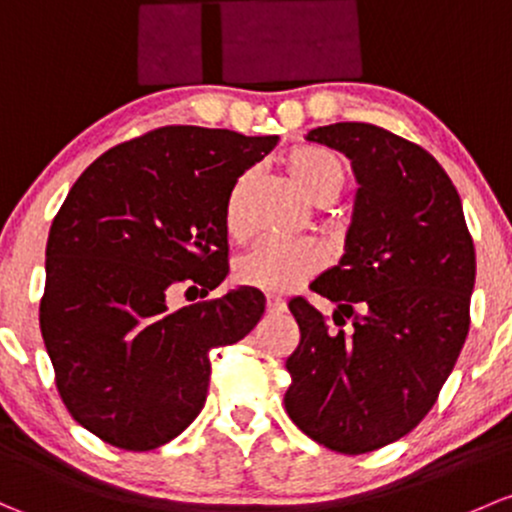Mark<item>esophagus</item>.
I'll list each match as a JSON object with an SVG mask.
<instances>
[{
    "label": "esophagus",
    "mask_w": 512,
    "mask_h": 512,
    "mask_svg": "<svg viewBox=\"0 0 512 512\" xmlns=\"http://www.w3.org/2000/svg\"><path fill=\"white\" fill-rule=\"evenodd\" d=\"M287 309V304H284V299H279V297H267V311H270V314H279V311H284Z\"/></svg>",
    "instance_id": "obj_1"
}]
</instances>
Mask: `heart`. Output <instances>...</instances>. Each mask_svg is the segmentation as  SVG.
<instances>
[{"mask_svg": "<svg viewBox=\"0 0 512 512\" xmlns=\"http://www.w3.org/2000/svg\"><path fill=\"white\" fill-rule=\"evenodd\" d=\"M287 169L299 191L316 206L336 201L346 186V169L333 152L319 147H299L287 157ZM240 188L230 193L225 206V225L230 233H240ZM321 252L309 242L265 240L240 257L235 274L247 287L262 292H292L301 282L319 272Z\"/></svg>", "mask_w": 512, "mask_h": 512, "instance_id": "obj_1", "label": "heart"}]
</instances>
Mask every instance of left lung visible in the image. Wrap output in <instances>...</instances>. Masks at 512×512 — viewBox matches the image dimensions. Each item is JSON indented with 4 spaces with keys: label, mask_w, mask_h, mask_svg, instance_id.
<instances>
[{
    "label": "left lung",
    "mask_w": 512,
    "mask_h": 512,
    "mask_svg": "<svg viewBox=\"0 0 512 512\" xmlns=\"http://www.w3.org/2000/svg\"><path fill=\"white\" fill-rule=\"evenodd\" d=\"M351 159L358 191L346 252L311 282L336 304L333 331L304 299L289 301L299 346L287 358L284 407L306 437L368 454L412 432L437 402L469 333L476 252L439 161L365 122L306 134Z\"/></svg>",
    "instance_id": "8db88e82"
}]
</instances>
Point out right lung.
Here are the masks:
<instances>
[{"label": "right lung", "mask_w": 512, "mask_h": 512, "mask_svg": "<svg viewBox=\"0 0 512 512\" xmlns=\"http://www.w3.org/2000/svg\"><path fill=\"white\" fill-rule=\"evenodd\" d=\"M277 137L161 127L112 147L75 181L46 242L41 336L75 422L107 444L149 451L203 410L211 351L265 314L255 287L171 309L181 282L228 277L225 206Z\"/></svg>", "instance_id": "obj_1"}]
</instances>
